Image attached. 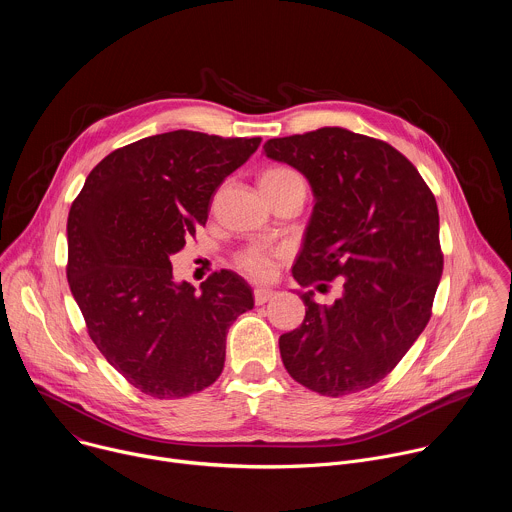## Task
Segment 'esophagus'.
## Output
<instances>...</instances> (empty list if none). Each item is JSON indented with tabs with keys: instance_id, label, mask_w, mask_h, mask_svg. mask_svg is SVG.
Returning a JSON list of instances; mask_svg holds the SVG:
<instances>
[{
	"instance_id": "esophagus-1",
	"label": "esophagus",
	"mask_w": 512,
	"mask_h": 512,
	"mask_svg": "<svg viewBox=\"0 0 512 512\" xmlns=\"http://www.w3.org/2000/svg\"><path fill=\"white\" fill-rule=\"evenodd\" d=\"M273 296H275V289H271V287H255V291H253V298H255L257 306H263Z\"/></svg>"
}]
</instances>
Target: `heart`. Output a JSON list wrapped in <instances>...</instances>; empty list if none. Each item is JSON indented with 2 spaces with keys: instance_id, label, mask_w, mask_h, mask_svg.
Instances as JSON below:
<instances>
[{
  "instance_id": "b5f03b06",
  "label": "heart",
  "mask_w": 512,
  "mask_h": 512,
  "mask_svg": "<svg viewBox=\"0 0 512 512\" xmlns=\"http://www.w3.org/2000/svg\"><path fill=\"white\" fill-rule=\"evenodd\" d=\"M296 184H304V178L294 168H287V166L269 168L261 176V186H267V188H285V186H296ZM237 265L247 275L255 279H263L271 273L273 251H269L263 245H251L237 255Z\"/></svg>"
}]
</instances>
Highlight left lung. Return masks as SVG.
<instances>
[{"instance_id":"obj_1","label":"left lung","mask_w":512,"mask_h":512,"mask_svg":"<svg viewBox=\"0 0 512 512\" xmlns=\"http://www.w3.org/2000/svg\"><path fill=\"white\" fill-rule=\"evenodd\" d=\"M265 156L300 170L316 204L294 279L326 291L302 296L306 318L279 336L287 373L328 397L383 381L419 338L444 271L440 214L417 168L387 141L322 127L267 139Z\"/></svg>"}]
</instances>
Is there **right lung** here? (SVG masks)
I'll return each instance as SVG.
<instances>
[{"label":"right lung","instance_id":"add662e5","mask_svg":"<svg viewBox=\"0 0 512 512\" xmlns=\"http://www.w3.org/2000/svg\"><path fill=\"white\" fill-rule=\"evenodd\" d=\"M259 143L188 129L143 137L103 158L70 206V291L95 346L145 395L210 387L231 324L253 308L237 273H212L196 294L174 281L170 257L206 225L212 194Z\"/></svg>","mask_w":512,"mask_h":512}]
</instances>
